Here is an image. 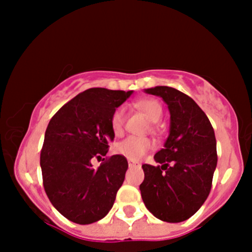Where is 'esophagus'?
<instances>
[{"label": "esophagus", "mask_w": 252, "mask_h": 252, "mask_svg": "<svg viewBox=\"0 0 252 252\" xmlns=\"http://www.w3.org/2000/svg\"><path fill=\"white\" fill-rule=\"evenodd\" d=\"M128 166L129 167H136V166H140V163H139L138 161H134V159H129Z\"/></svg>", "instance_id": "obj_1"}]
</instances>
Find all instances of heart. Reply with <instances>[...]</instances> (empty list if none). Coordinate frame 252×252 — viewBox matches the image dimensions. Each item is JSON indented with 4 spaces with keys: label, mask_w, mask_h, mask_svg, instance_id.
<instances>
[{
    "label": "heart",
    "mask_w": 252,
    "mask_h": 252,
    "mask_svg": "<svg viewBox=\"0 0 252 252\" xmlns=\"http://www.w3.org/2000/svg\"><path fill=\"white\" fill-rule=\"evenodd\" d=\"M136 107L145 114L150 122L159 121L162 116V106L161 103L154 98H142L135 103ZM124 117L126 111L123 107H118L114 110L111 117V128L114 135H121L123 133L124 126ZM152 147V142L147 138H136V136H129L126 140L121 141L116 146L117 154L126 157L129 159L138 161L140 159L147 151Z\"/></svg>",
    "instance_id": "b5f03b06"
}]
</instances>
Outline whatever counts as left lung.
<instances>
[{
  "label": "left lung",
  "mask_w": 252,
  "mask_h": 252,
  "mask_svg": "<svg viewBox=\"0 0 252 252\" xmlns=\"http://www.w3.org/2000/svg\"><path fill=\"white\" fill-rule=\"evenodd\" d=\"M144 91L164 101L171 123L163 149L154 157L161 166L142 164V201L158 220L183 222L199 211L211 191L217 167L215 131L205 112L182 91L169 86Z\"/></svg>",
  "instance_id": "1"
}]
</instances>
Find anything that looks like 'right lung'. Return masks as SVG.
I'll list each match as a JSON object with an SVG mask.
<instances>
[{"label":"right lung","mask_w":252,"mask_h":252,"mask_svg":"<svg viewBox=\"0 0 252 252\" xmlns=\"http://www.w3.org/2000/svg\"><path fill=\"white\" fill-rule=\"evenodd\" d=\"M131 94L88 89L61 107L48 123L40 155L44 188L51 204L72 222H97L114 204L128 161L113 155L98 168L91 161L107 154L114 139L112 113Z\"/></svg>","instance_id":"right-lung-1"}]
</instances>
